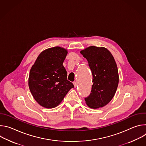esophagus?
Masks as SVG:
<instances>
[{
	"mask_svg": "<svg viewBox=\"0 0 146 146\" xmlns=\"http://www.w3.org/2000/svg\"><path fill=\"white\" fill-rule=\"evenodd\" d=\"M73 84H74V87L76 88V87H77V82H76V81H74V82H73Z\"/></svg>",
	"mask_w": 146,
	"mask_h": 146,
	"instance_id": "obj_1",
	"label": "esophagus"
}]
</instances>
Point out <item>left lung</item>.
I'll list each match as a JSON object with an SVG mask.
<instances>
[{"mask_svg": "<svg viewBox=\"0 0 146 146\" xmlns=\"http://www.w3.org/2000/svg\"><path fill=\"white\" fill-rule=\"evenodd\" d=\"M80 52L87 59L92 74L91 91L85 100L92 109L102 108L111 101L118 87L119 76L115 61L111 52L104 47L91 46Z\"/></svg>", "mask_w": 146, "mask_h": 146, "instance_id": "obj_1", "label": "left lung"}]
</instances>
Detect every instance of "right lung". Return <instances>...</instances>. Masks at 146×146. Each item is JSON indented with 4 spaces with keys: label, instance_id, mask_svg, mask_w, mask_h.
I'll list each match as a JSON object with an SVG mask.
<instances>
[{
    "label": "right lung",
    "instance_id": "right-lung-1",
    "mask_svg": "<svg viewBox=\"0 0 146 146\" xmlns=\"http://www.w3.org/2000/svg\"><path fill=\"white\" fill-rule=\"evenodd\" d=\"M67 54L66 50L60 47L47 49L38 56L31 69L29 90L41 106L55 108L74 88L67 80V72L63 66Z\"/></svg>",
    "mask_w": 146,
    "mask_h": 146
}]
</instances>
